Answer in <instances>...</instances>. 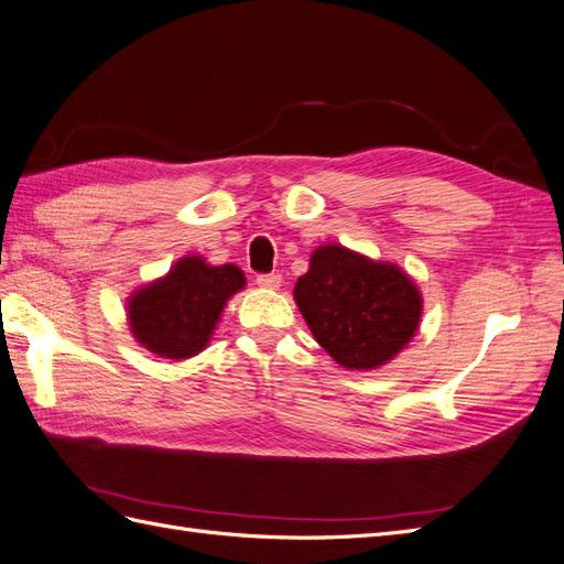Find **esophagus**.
<instances>
[{
	"label": "esophagus",
	"mask_w": 564,
	"mask_h": 564,
	"mask_svg": "<svg viewBox=\"0 0 564 564\" xmlns=\"http://www.w3.org/2000/svg\"><path fill=\"white\" fill-rule=\"evenodd\" d=\"M257 285H262V288H271V291H273V288H279L281 285V276H279V273H259V276H257Z\"/></svg>",
	"instance_id": "obj_1"
}]
</instances>
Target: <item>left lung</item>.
Segmentation results:
<instances>
[{
	"label": "left lung",
	"mask_w": 564,
	"mask_h": 564,
	"mask_svg": "<svg viewBox=\"0 0 564 564\" xmlns=\"http://www.w3.org/2000/svg\"><path fill=\"white\" fill-rule=\"evenodd\" d=\"M293 295L316 343L345 369L386 365L410 343L422 316V295L405 273L340 245L312 254Z\"/></svg>",
	"instance_id": "8db88e82"
}]
</instances>
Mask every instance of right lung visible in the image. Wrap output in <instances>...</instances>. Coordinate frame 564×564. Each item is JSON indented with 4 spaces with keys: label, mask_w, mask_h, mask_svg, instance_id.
I'll return each instance as SVG.
<instances>
[{
    "label": "right lung",
    "mask_w": 564,
    "mask_h": 564,
    "mask_svg": "<svg viewBox=\"0 0 564 564\" xmlns=\"http://www.w3.org/2000/svg\"><path fill=\"white\" fill-rule=\"evenodd\" d=\"M242 285L238 267H209L202 257H185L169 276L131 297L133 334L154 355L193 357L207 345L226 300Z\"/></svg>",
    "instance_id": "add662e5"
}]
</instances>
